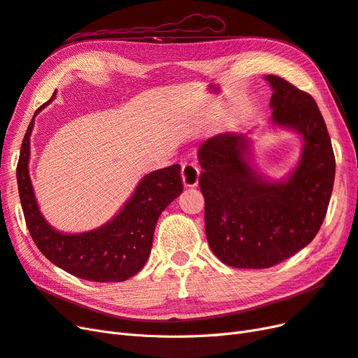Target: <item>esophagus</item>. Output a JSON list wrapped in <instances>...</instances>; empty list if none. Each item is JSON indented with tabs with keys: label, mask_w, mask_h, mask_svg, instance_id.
<instances>
[{
	"label": "esophagus",
	"mask_w": 358,
	"mask_h": 358,
	"mask_svg": "<svg viewBox=\"0 0 358 358\" xmlns=\"http://www.w3.org/2000/svg\"><path fill=\"white\" fill-rule=\"evenodd\" d=\"M200 178V169L194 162H185L182 166V180L187 188L197 187Z\"/></svg>",
	"instance_id": "obj_1"
}]
</instances>
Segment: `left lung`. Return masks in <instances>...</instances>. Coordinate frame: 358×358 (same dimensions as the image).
I'll use <instances>...</instances> for the list:
<instances>
[{"mask_svg": "<svg viewBox=\"0 0 358 358\" xmlns=\"http://www.w3.org/2000/svg\"><path fill=\"white\" fill-rule=\"evenodd\" d=\"M270 124L301 136L299 164L282 180L252 167V142L224 133L199 149L204 225L212 252L227 266L267 268L299 252L326 218L334 183V154L326 122L308 92L278 76Z\"/></svg>", "mask_w": 358, "mask_h": 358, "instance_id": "1", "label": "left lung"}]
</instances>
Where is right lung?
<instances>
[{
  "label": "right lung",
  "mask_w": 358,
  "mask_h": 358,
  "mask_svg": "<svg viewBox=\"0 0 358 358\" xmlns=\"http://www.w3.org/2000/svg\"><path fill=\"white\" fill-rule=\"evenodd\" d=\"M53 99L55 92L36 115ZM36 115L28 125L16 169L20 204L32 241L49 262L80 279L122 282L134 276L148 262L161 212L183 191L180 166L173 164L142 178L117 215L99 229L61 233L41 215L29 178V137Z\"/></svg>",
  "instance_id": "obj_1"
}]
</instances>
